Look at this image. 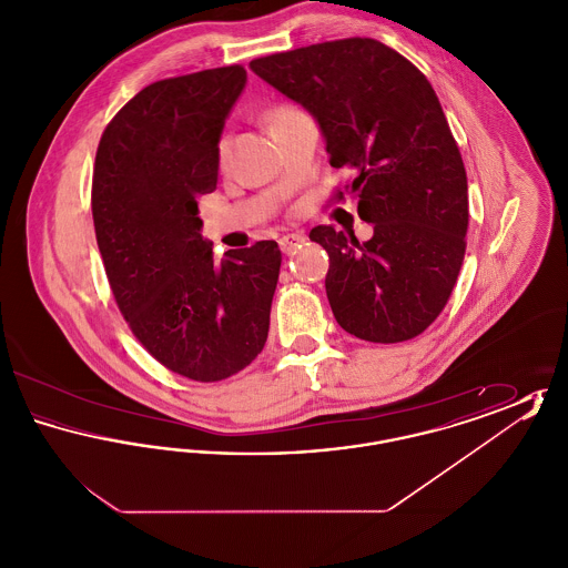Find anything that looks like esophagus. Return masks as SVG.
Segmentation results:
<instances>
[{"label": "esophagus", "instance_id": "esophagus-1", "mask_svg": "<svg viewBox=\"0 0 568 568\" xmlns=\"http://www.w3.org/2000/svg\"><path fill=\"white\" fill-rule=\"evenodd\" d=\"M306 241V236L302 234V232H296V234H285L278 244H281V251L285 253V255H290V253H294L300 244Z\"/></svg>", "mask_w": 568, "mask_h": 568}]
</instances>
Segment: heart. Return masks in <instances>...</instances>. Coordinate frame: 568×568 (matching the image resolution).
I'll list each match as a JSON object with an SVG mask.
<instances>
[{
	"mask_svg": "<svg viewBox=\"0 0 568 568\" xmlns=\"http://www.w3.org/2000/svg\"><path fill=\"white\" fill-rule=\"evenodd\" d=\"M287 110H292V106H278V109L272 110L271 114H268V119H271V125L281 116V114H285ZM219 158L223 160L225 158V140L219 144Z\"/></svg>",
	"mask_w": 568,
	"mask_h": 568,
	"instance_id": "obj_1",
	"label": "heart"
}]
</instances>
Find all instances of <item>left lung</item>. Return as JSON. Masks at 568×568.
I'll list each match as a JSON object with an SVG mask.
<instances>
[{"label": "left lung", "instance_id": "obj_1", "mask_svg": "<svg viewBox=\"0 0 568 568\" xmlns=\"http://www.w3.org/2000/svg\"><path fill=\"white\" fill-rule=\"evenodd\" d=\"M251 70L308 110L329 165L352 172L371 241L311 230L329 255L325 294L338 325L368 343L419 336L458 281L468 185L456 138L428 79L373 38H345L253 59ZM336 190L334 200H345Z\"/></svg>", "mask_w": 568, "mask_h": 568}]
</instances>
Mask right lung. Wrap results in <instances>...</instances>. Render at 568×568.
I'll return each mask as SVG.
<instances>
[{
  "label": "right lung",
  "instance_id": "obj_1",
  "mask_svg": "<svg viewBox=\"0 0 568 568\" xmlns=\"http://www.w3.org/2000/svg\"><path fill=\"white\" fill-rule=\"evenodd\" d=\"M243 65L144 87L100 138L91 209L112 296L140 345L181 377L215 383L266 345L281 251H227L200 234L197 197L216 187L219 138Z\"/></svg>",
  "mask_w": 568,
  "mask_h": 568
}]
</instances>
